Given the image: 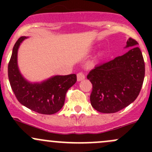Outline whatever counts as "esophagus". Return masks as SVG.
<instances>
[{
  "instance_id": "obj_1",
  "label": "esophagus",
  "mask_w": 152,
  "mask_h": 152,
  "mask_svg": "<svg viewBox=\"0 0 152 152\" xmlns=\"http://www.w3.org/2000/svg\"><path fill=\"white\" fill-rule=\"evenodd\" d=\"M85 79V76L83 73L82 72H79V73H77V80L78 82H80V81L84 80Z\"/></svg>"
}]
</instances>
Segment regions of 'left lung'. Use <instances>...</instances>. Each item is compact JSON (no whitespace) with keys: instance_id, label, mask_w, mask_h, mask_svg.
Listing matches in <instances>:
<instances>
[{"instance_id":"obj_1","label":"left lung","mask_w":152,"mask_h":152,"mask_svg":"<svg viewBox=\"0 0 152 152\" xmlns=\"http://www.w3.org/2000/svg\"><path fill=\"white\" fill-rule=\"evenodd\" d=\"M138 42L130 37L128 51L95 67L87 75L93 85L90 102L102 113H114L132 103L140 93L145 76V63Z\"/></svg>"}]
</instances>
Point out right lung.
I'll list each match as a JSON object with an SVG mask.
<instances>
[{
	"label": "right lung",
	"mask_w": 152,
	"mask_h": 152,
	"mask_svg": "<svg viewBox=\"0 0 152 152\" xmlns=\"http://www.w3.org/2000/svg\"><path fill=\"white\" fill-rule=\"evenodd\" d=\"M26 38L20 37L12 50L8 65L11 87L21 104L40 114H54L63 107L67 91L77 80L76 75L55 76L41 83H31L26 80L18 69V50Z\"/></svg>",
	"instance_id": "obj_1"
}]
</instances>
